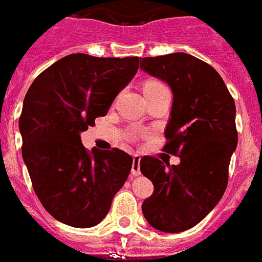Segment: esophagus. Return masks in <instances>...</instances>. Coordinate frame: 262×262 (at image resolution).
<instances>
[{
  "mask_svg": "<svg viewBox=\"0 0 262 262\" xmlns=\"http://www.w3.org/2000/svg\"><path fill=\"white\" fill-rule=\"evenodd\" d=\"M141 173L140 172V156L138 155H135L133 156V164H132V175L138 176Z\"/></svg>",
  "mask_w": 262,
  "mask_h": 262,
  "instance_id": "1",
  "label": "esophagus"
}]
</instances>
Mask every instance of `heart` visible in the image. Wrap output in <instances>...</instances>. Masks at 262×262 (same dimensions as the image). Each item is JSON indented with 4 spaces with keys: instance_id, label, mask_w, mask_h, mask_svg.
Returning a JSON list of instances; mask_svg holds the SVG:
<instances>
[{
    "instance_id": "b5f03b06",
    "label": "heart",
    "mask_w": 262,
    "mask_h": 262,
    "mask_svg": "<svg viewBox=\"0 0 262 262\" xmlns=\"http://www.w3.org/2000/svg\"><path fill=\"white\" fill-rule=\"evenodd\" d=\"M157 84H161V83H159V82H150V83H148L146 86H157Z\"/></svg>"
}]
</instances>
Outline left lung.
Returning a JSON list of instances; mask_svg holds the SVG:
<instances>
[{
  "label": "left lung",
  "mask_w": 262,
  "mask_h": 262,
  "mask_svg": "<svg viewBox=\"0 0 262 262\" xmlns=\"http://www.w3.org/2000/svg\"><path fill=\"white\" fill-rule=\"evenodd\" d=\"M140 69L163 80L173 94L164 150L180 157L169 165L144 156L140 169L153 183L142 203L150 226L180 233L201 222L223 196L237 148L235 103L211 66L184 52L141 57Z\"/></svg>",
  "instance_id": "8db88e82"
}]
</instances>
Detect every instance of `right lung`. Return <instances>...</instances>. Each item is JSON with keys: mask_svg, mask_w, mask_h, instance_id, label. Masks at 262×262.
<instances>
[{"mask_svg": "<svg viewBox=\"0 0 262 262\" xmlns=\"http://www.w3.org/2000/svg\"><path fill=\"white\" fill-rule=\"evenodd\" d=\"M138 61L69 55L42 71L25 95L18 122L23 159L39 201L59 222L95 226L126 182L132 156L118 148L89 152L80 133L107 114Z\"/></svg>", "mask_w": 262, "mask_h": 262, "instance_id": "right-lung-1", "label": "right lung"}]
</instances>
